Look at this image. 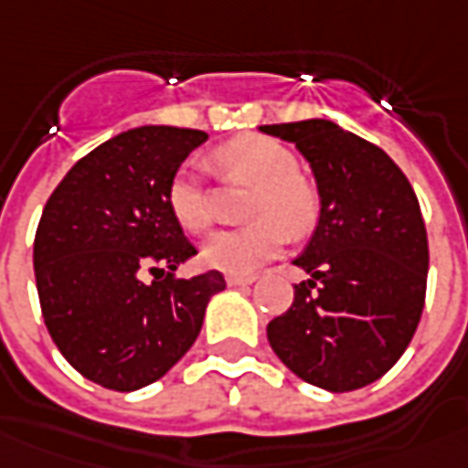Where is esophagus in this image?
Returning <instances> with one entry per match:
<instances>
[{"label": "esophagus", "instance_id": "1", "mask_svg": "<svg viewBox=\"0 0 468 468\" xmlns=\"http://www.w3.org/2000/svg\"><path fill=\"white\" fill-rule=\"evenodd\" d=\"M257 277L254 275H227V285L231 288H244V285H252Z\"/></svg>", "mask_w": 468, "mask_h": 468}]
</instances>
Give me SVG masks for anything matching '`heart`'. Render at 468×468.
<instances>
[{
	"instance_id": "b5f03b06",
	"label": "heart",
	"mask_w": 468,
	"mask_h": 468,
	"mask_svg": "<svg viewBox=\"0 0 468 468\" xmlns=\"http://www.w3.org/2000/svg\"><path fill=\"white\" fill-rule=\"evenodd\" d=\"M214 163L229 176L254 183L257 191L247 208L254 218L250 227L224 229L208 237L201 247L203 265L229 275H247L275 257L282 244L303 237L315 227L318 193L298 176V157L282 142L262 134H244L221 144ZM167 208L180 227L201 234L211 224L208 193L198 167L183 165L167 186Z\"/></svg>"
}]
</instances>
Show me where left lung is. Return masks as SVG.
I'll return each mask as SVG.
<instances>
[{"mask_svg": "<svg viewBox=\"0 0 468 468\" xmlns=\"http://www.w3.org/2000/svg\"><path fill=\"white\" fill-rule=\"evenodd\" d=\"M260 132L298 147L321 201L314 237L295 260L311 280L267 324V341L308 385H372L408 349L423 314L428 237L415 191L385 150L328 119Z\"/></svg>", "mask_w": 468, "mask_h": 468, "instance_id": "1", "label": "left lung"}]
</instances>
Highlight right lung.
I'll list each match as a JSON object with an SVG mask.
<instances>
[{"instance_id":"add662e5","label":"right lung","mask_w":468,"mask_h":468,"mask_svg":"<svg viewBox=\"0 0 468 468\" xmlns=\"http://www.w3.org/2000/svg\"><path fill=\"white\" fill-rule=\"evenodd\" d=\"M206 140L154 124L122 132L80 157L45 203L32 252L45 326L101 388L132 392L170 372L227 288L216 270L173 277L196 247L167 208V186Z\"/></svg>"}]
</instances>
